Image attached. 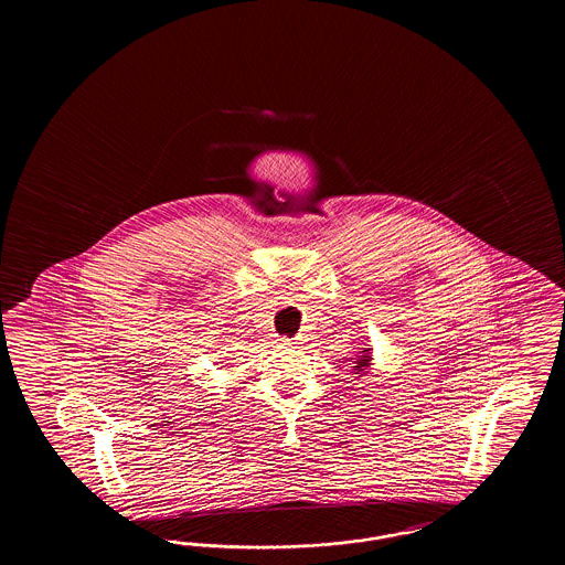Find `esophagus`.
I'll return each mask as SVG.
<instances>
[{"instance_id":"obj_1","label":"esophagus","mask_w":565,"mask_h":565,"mask_svg":"<svg viewBox=\"0 0 565 565\" xmlns=\"http://www.w3.org/2000/svg\"><path fill=\"white\" fill-rule=\"evenodd\" d=\"M279 345L290 348V345H295V341H292V339H288V337H281V339H279Z\"/></svg>"}]
</instances>
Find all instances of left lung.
<instances>
[{
	"instance_id": "left-lung-1",
	"label": "left lung",
	"mask_w": 565,
	"mask_h": 565,
	"mask_svg": "<svg viewBox=\"0 0 565 565\" xmlns=\"http://www.w3.org/2000/svg\"><path fill=\"white\" fill-rule=\"evenodd\" d=\"M366 351V355H362L358 362H355V366H353V371H358L355 375H360V371H364V366H369V360H371V355H369V350Z\"/></svg>"
}]
</instances>
